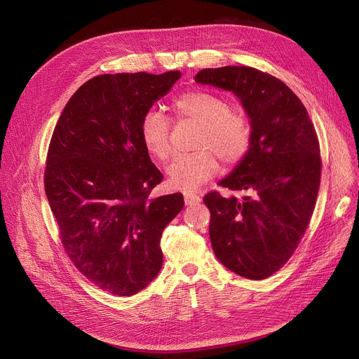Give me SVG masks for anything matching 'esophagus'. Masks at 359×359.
<instances>
[{
	"instance_id": "34e87169",
	"label": "esophagus",
	"mask_w": 359,
	"mask_h": 359,
	"mask_svg": "<svg viewBox=\"0 0 359 359\" xmlns=\"http://www.w3.org/2000/svg\"><path fill=\"white\" fill-rule=\"evenodd\" d=\"M184 205L186 206H192V205H196L201 202V196L199 195H195V194H184Z\"/></svg>"
}]
</instances>
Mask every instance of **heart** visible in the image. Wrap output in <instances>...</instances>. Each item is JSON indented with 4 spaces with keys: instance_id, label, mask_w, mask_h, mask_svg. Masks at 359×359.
Segmentation results:
<instances>
[{
    "instance_id": "1",
    "label": "heart",
    "mask_w": 359,
    "mask_h": 359,
    "mask_svg": "<svg viewBox=\"0 0 359 359\" xmlns=\"http://www.w3.org/2000/svg\"><path fill=\"white\" fill-rule=\"evenodd\" d=\"M179 118L190 119L202 127L196 147L202 151L177 156L167 167L172 187L195 190L217 175L218 157L226 164L241 161L252 141V128L248 119L235 114L226 100L208 90H189L173 101ZM141 141L146 150L157 160H165L170 153L169 121L154 109L142 116L140 126Z\"/></svg>"
}]
</instances>
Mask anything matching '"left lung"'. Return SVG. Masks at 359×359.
<instances>
[{
    "label": "left lung",
    "instance_id": "8db88e82",
    "mask_svg": "<svg viewBox=\"0 0 359 359\" xmlns=\"http://www.w3.org/2000/svg\"><path fill=\"white\" fill-rule=\"evenodd\" d=\"M195 82L232 92L252 128L248 153L218 183L247 195L203 198L213 252L238 276L267 278L293 255L316 205L322 163L312 119L287 85L254 67L202 69Z\"/></svg>",
    "mask_w": 359,
    "mask_h": 359
}]
</instances>
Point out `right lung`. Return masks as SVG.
<instances>
[{
  "mask_svg": "<svg viewBox=\"0 0 359 359\" xmlns=\"http://www.w3.org/2000/svg\"><path fill=\"white\" fill-rule=\"evenodd\" d=\"M180 76H95L72 95L52 135L44 189L62 244L90 283L115 296L156 278L163 229L184 205L182 194L150 198L163 175L140 134L142 116Z\"/></svg>",
  "mask_w": 359,
  "mask_h": 359,
  "instance_id": "obj_1",
  "label": "right lung"
}]
</instances>
